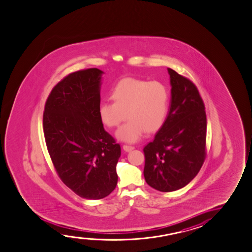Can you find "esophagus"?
Returning a JSON list of instances; mask_svg holds the SVG:
<instances>
[{
  "mask_svg": "<svg viewBox=\"0 0 252 252\" xmlns=\"http://www.w3.org/2000/svg\"><path fill=\"white\" fill-rule=\"evenodd\" d=\"M134 149H135V147L131 146V145H127V144H124L123 145V149H124L125 151H126V152H129V151Z\"/></svg>",
  "mask_w": 252,
  "mask_h": 252,
  "instance_id": "1",
  "label": "esophagus"
}]
</instances>
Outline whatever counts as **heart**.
Wrapping results in <instances>:
<instances>
[{
	"mask_svg": "<svg viewBox=\"0 0 252 252\" xmlns=\"http://www.w3.org/2000/svg\"><path fill=\"white\" fill-rule=\"evenodd\" d=\"M110 97L114 103H101L98 114L102 123L109 128L118 126L127 115V122L116 131L120 140L135 143L146 130L155 132L165 124L170 107V92L161 81L124 78L113 88Z\"/></svg>",
	"mask_w": 252,
	"mask_h": 252,
	"instance_id": "obj_1",
	"label": "heart"
}]
</instances>
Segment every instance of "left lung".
<instances>
[{
  "instance_id": "obj_1",
  "label": "left lung",
  "mask_w": 252,
  "mask_h": 252,
  "mask_svg": "<svg viewBox=\"0 0 252 252\" xmlns=\"http://www.w3.org/2000/svg\"><path fill=\"white\" fill-rule=\"evenodd\" d=\"M171 99L165 124L143 148L147 184L161 192L180 189L198 174L205 161L206 114L195 85L168 68Z\"/></svg>"
}]
</instances>
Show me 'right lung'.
I'll use <instances>...</instances> for the list:
<instances>
[{"label": "right lung", "mask_w": 252, "mask_h": 252, "mask_svg": "<svg viewBox=\"0 0 252 252\" xmlns=\"http://www.w3.org/2000/svg\"><path fill=\"white\" fill-rule=\"evenodd\" d=\"M96 68L71 73L53 87L43 113L47 150L63 183L81 198L115 189L121 146L100 120L101 78Z\"/></svg>", "instance_id": "obj_1"}]
</instances>
